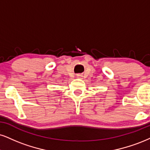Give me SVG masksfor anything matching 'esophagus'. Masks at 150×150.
Here are the masks:
<instances>
[{
  "label": "esophagus",
  "instance_id": "obj_1",
  "mask_svg": "<svg viewBox=\"0 0 150 150\" xmlns=\"http://www.w3.org/2000/svg\"><path fill=\"white\" fill-rule=\"evenodd\" d=\"M77 78H79V79L82 78V75H81V74H78V75H77Z\"/></svg>",
  "mask_w": 150,
  "mask_h": 150
}]
</instances>
